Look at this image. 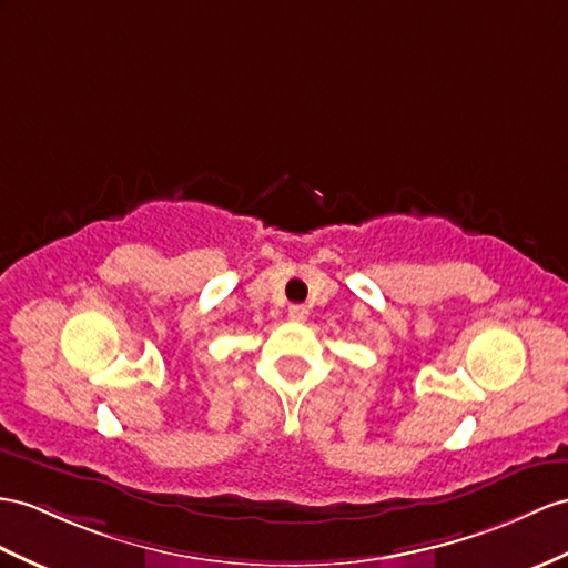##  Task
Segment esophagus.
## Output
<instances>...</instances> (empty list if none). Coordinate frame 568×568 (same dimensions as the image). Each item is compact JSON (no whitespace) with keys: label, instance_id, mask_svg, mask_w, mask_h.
Instances as JSON below:
<instances>
[{"label":"esophagus","instance_id":"esophagus-1","mask_svg":"<svg viewBox=\"0 0 568 568\" xmlns=\"http://www.w3.org/2000/svg\"><path fill=\"white\" fill-rule=\"evenodd\" d=\"M288 317L296 323H303L308 317V308L306 306H288Z\"/></svg>","mask_w":568,"mask_h":568}]
</instances>
